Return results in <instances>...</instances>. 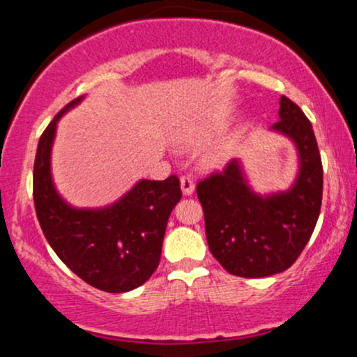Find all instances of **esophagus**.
<instances>
[{
  "instance_id": "esophagus-1",
  "label": "esophagus",
  "mask_w": 357,
  "mask_h": 357,
  "mask_svg": "<svg viewBox=\"0 0 357 357\" xmlns=\"http://www.w3.org/2000/svg\"><path fill=\"white\" fill-rule=\"evenodd\" d=\"M181 190L184 195H192V191H195V179L191 176H181Z\"/></svg>"
}]
</instances>
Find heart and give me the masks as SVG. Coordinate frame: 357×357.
Segmentation results:
<instances>
[{
    "instance_id": "1",
    "label": "heart",
    "mask_w": 357,
    "mask_h": 357,
    "mask_svg": "<svg viewBox=\"0 0 357 357\" xmlns=\"http://www.w3.org/2000/svg\"><path fill=\"white\" fill-rule=\"evenodd\" d=\"M190 141L195 142L196 139H190ZM225 155H227V149H225V147H215V149H211L210 153L204 154V162H206L208 166H215L223 161Z\"/></svg>"
}]
</instances>
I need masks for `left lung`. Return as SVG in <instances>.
<instances>
[{
	"label": "left lung",
	"mask_w": 357,
	"mask_h": 357,
	"mask_svg": "<svg viewBox=\"0 0 357 357\" xmlns=\"http://www.w3.org/2000/svg\"><path fill=\"white\" fill-rule=\"evenodd\" d=\"M273 130L296 142L297 181L285 192L261 198L248 188L240 165L230 161L196 186L213 257L231 275L260 278L292 267L310 240L322 204L324 173L312 124L282 96Z\"/></svg>",
	"instance_id": "1"
}]
</instances>
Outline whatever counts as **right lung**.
I'll return each mask as SVG.
<instances>
[{
	"mask_svg": "<svg viewBox=\"0 0 357 357\" xmlns=\"http://www.w3.org/2000/svg\"><path fill=\"white\" fill-rule=\"evenodd\" d=\"M72 100L53 117L40 137L33 166L36 218L53 252L89 285L104 292H129L142 285L161 260L166 225L181 199L178 176L165 181L142 179L122 199L104 210H75L52 183L50 151L56 122Z\"/></svg>",
	"mask_w": 357,
	"mask_h": 357,
	"instance_id": "add662e5",
	"label": "right lung"
}]
</instances>
